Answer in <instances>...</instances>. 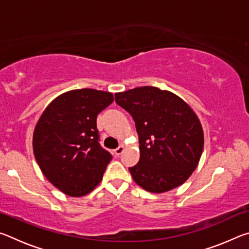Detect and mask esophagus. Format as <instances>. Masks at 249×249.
I'll use <instances>...</instances> for the list:
<instances>
[{
  "label": "esophagus",
  "mask_w": 249,
  "mask_h": 249,
  "mask_svg": "<svg viewBox=\"0 0 249 249\" xmlns=\"http://www.w3.org/2000/svg\"><path fill=\"white\" fill-rule=\"evenodd\" d=\"M124 150H125V146L124 145H121L119 148H116L114 150V155L116 156V157H119V156H121L122 154H123Z\"/></svg>",
  "instance_id": "esophagus-1"
}]
</instances>
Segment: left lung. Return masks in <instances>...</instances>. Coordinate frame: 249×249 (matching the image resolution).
<instances>
[{
	"label": "left lung",
	"instance_id": "obj_1",
	"mask_svg": "<svg viewBox=\"0 0 249 249\" xmlns=\"http://www.w3.org/2000/svg\"><path fill=\"white\" fill-rule=\"evenodd\" d=\"M115 101L132 115L138 134L140 161L129 168L135 183L163 193L190 178L204 146L203 128L190 105L156 87L119 92Z\"/></svg>",
	"mask_w": 249,
	"mask_h": 249
}]
</instances>
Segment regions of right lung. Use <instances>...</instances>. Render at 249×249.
I'll list each match as a JSON object with an SVG mask.
<instances>
[{
    "mask_svg": "<svg viewBox=\"0 0 249 249\" xmlns=\"http://www.w3.org/2000/svg\"><path fill=\"white\" fill-rule=\"evenodd\" d=\"M113 101L107 91H67L37 121L34 156L46 179L65 195L83 196L102 180L112 155L99 144L96 116Z\"/></svg>",
    "mask_w": 249,
    "mask_h": 249,
    "instance_id": "1",
    "label": "right lung"
}]
</instances>
